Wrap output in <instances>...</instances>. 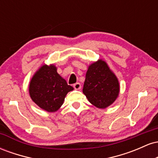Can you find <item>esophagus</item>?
I'll return each mask as SVG.
<instances>
[{
	"instance_id": "1",
	"label": "esophagus",
	"mask_w": 158,
	"mask_h": 158,
	"mask_svg": "<svg viewBox=\"0 0 158 158\" xmlns=\"http://www.w3.org/2000/svg\"><path fill=\"white\" fill-rule=\"evenodd\" d=\"M73 88H75L76 90H79L81 89V84L79 82H77L73 85Z\"/></svg>"
}]
</instances>
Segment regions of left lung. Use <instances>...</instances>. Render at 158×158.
I'll use <instances>...</instances> for the list:
<instances>
[{
  "label": "left lung",
  "instance_id": "obj_1",
  "mask_svg": "<svg viewBox=\"0 0 158 158\" xmlns=\"http://www.w3.org/2000/svg\"><path fill=\"white\" fill-rule=\"evenodd\" d=\"M119 90L118 79L106 61L100 59L89 64L82 92L92 105L108 108L118 98Z\"/></svg>",
  "mask_w": 158,
  "mask_h": 158
}]
</instances>
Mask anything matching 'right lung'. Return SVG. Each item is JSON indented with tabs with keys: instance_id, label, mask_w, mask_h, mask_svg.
<instances>
[{
	"instance_id": "add662e5",
	"label": "right lung",
	"mask_w": 158,
	"mask_h": 158,
	"mask_svg": "<svg viewBox=\"0 0 158 158\" xmlns=\"http://www.w3.org/2000/svg\"><path fill=\"white\" fill-rule=\"evenodd\" d=\"M73 90V87L57 73V68L53 64L41 65L32 76L29 85L32 100L48 112L57 111L68 92Z\"/></svg>"
}]
</instances>
